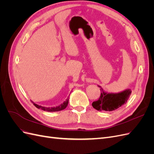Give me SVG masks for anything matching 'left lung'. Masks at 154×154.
Masks as SVG:
<instances>
[{
	"mask_svg": "<svg viewBox=\"0 0 154 154\" xmlns=\"http://www.w3.org/2000/svg\"><path fill=\"white\" fill-rule=\"evenodd\" d=\"M100 98L92 103L95 109L100 111H112L127 103L132 91L127 89L119 93H107L100 89Z\"/></svg>",
	"mask_w": 154,
	"mask_h": 154,
	"instance_id": "left-lung-1",
	"label": "left lung"
}]
</instances>
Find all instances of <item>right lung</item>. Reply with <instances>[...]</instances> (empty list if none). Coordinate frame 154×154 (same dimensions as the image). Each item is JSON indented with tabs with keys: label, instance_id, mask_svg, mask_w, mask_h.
<instances>
[{
	"label": "right lung",
	"instance_id": "right-lung-1",
	"mask_svg": "<svg viewBox=\"0 0 154 154\" xmlns=\"http://www.w3.org/2000/svg\"><path fill=\"white\" fill-rule=\"evenodd\" d=\"M33 103V102H32ZM69 103V97L68 98H67L66 101H65L61 105H60L56 107H45V106H42L40 105H38L37 104H35L33 103V105L36 107L37 109H41L42 110H43L44 111H47V112H57V111H60L62 110L65 109L67 107V105Z\"/></svg>",
	"mask_w": 154,
	"mask_h": 154
}]
</instances>
